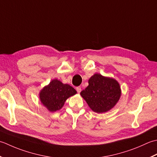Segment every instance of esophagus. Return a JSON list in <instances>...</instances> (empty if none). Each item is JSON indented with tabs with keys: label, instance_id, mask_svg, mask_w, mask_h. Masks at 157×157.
<instances>
[{
	"label": "esophagus",
	"instance_id": "obj_1",
	"mask_svg": "<svg viewBox=\"0 0 157 157\" xmlns=\"http://www.w3.org/2000/svg\"><path fill=\"white\" fill-rule=\"evenodd\" d=\"M76 91H77V92L78 93V94H79L80 92L81 91V87H77L76 88Z\"/></svg>",
	"mask_w": 157,
	"mask_h": 157
}]
</instances>
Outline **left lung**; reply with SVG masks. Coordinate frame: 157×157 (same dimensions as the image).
Here are the masks:
<instances>
[{
  "label": "left lung",
  "mask_w": 157,
  "mask_h": 157,
  "mask_svg": "<svg viewBox=\"0 0 157 157\" xmlns=\"http://www.w3.org/2000/svg\"><path fill=\"white\" fill-rule=\"evenodd\" d=\"M121 87L116 80L95 74L89 80L87 87L81 92L91 109L97 113L110 110L119 101Z\"/></svg>",
  "instance_id": "1"
}]
</instances>
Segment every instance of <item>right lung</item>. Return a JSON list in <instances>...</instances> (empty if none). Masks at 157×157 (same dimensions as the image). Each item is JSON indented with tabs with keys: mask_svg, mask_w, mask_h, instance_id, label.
<instances>
[{
	"mask_svg": "<svg viewBox=\"0 0 157 157\" xmlns=\"http://www.w3.org/2000/svg\"><path fill=\"white\" fill-rule=\"evenodd\" d=\"M76 94L72 86L54 79L40 93V101L48 110L55 112L61 108L69 97Z\"/></svg>",
	"mask_w": 157,
	"mask_h": 157,
	"instance_id": "1",
	"label": "right lung"
}]
</instances>
